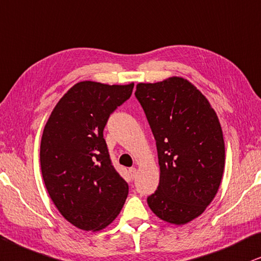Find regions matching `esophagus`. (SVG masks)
I'll return each mask as SVG.
<instances>
[{
	"instance_id": "34e87169",
	"label": "esophagus",
	"mask_w": 261,
	"mask_h": 261,
	"mask_svg": "<svg viewBox=\"0 0 261 261\" xmlns=\"http://www.w3.org/2000/svg\"><path fill=\"white\" fill-rule=\"evenodd\" d=\"M136 169L135 167H131V169H128V172H130V176L131 178H135V176H136Z\"/></svg>"
}]
</instances>
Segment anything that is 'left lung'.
I'll return each instance as SVG.
<instances>
[{"instance_id": "obj_1", "label": "left lung", "mask_w": 261, "mask_h": 261, "mask_svg": "<svg viewBox=\"0 0 261 261\" xmlns=\"http://www.w3.org/2000/svg\"><path fill=\"white\" fill-rule=\"evenodd\" d=\"M137 100L156 141L160 180L148 196L164 222L183 225L212 202L225 165L223 131L202 92L182 77L138 83Z\"/></svg>"}]
</instances>
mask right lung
Here are the masks:
<instances>
[{
    "instance_id": "add662e5",
    "label": "right lung",
    "mask_w": 261,
    "mask_h": 261,
    "mask_svg": "<svg viewBox=\"0 0 261 261\" xmlns=\"http://www.w3.org/2000/svg\"><path fill=\"white\" fill-rule=\"evenodd\" d=\"M133 89L134 83L79 82L60 98L43 130V180L61 216L78 229H105L127 197L128 186L112 165L103 128Z\"/></svg>"
}]
</instances>
